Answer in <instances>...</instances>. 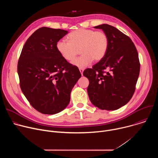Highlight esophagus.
I'll use <instances>...</instances> for the list:
<instances>
[{
	"mask_svg": "<svg viewBox=\"0 0 158 158\" xmlns=\"http://www.w3.org/2000/svg\"><path fill=\"white\" fill-rule=\"evenodd\" d=\"M79 71H80V73H81V75L82 76V74H83V71H84V69H79Z\"/></svg>",
	"mask_w": 158,
	"mask_h": 158,
	"instance_id": "34e87169",
	"label": "esophagus"
}]
</instances>
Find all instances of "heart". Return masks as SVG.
I'll list each match as a JSON object with an SVG mask.
<instances>
[{"label": "heart", "mask_w": 158, "mask_h": 158, "mask_svg": "<svg viewBox=\"0 0 158 158\" xmlns=\"http://www.w3.org/2000/svg\"><path fill=\"white\" fill-rule=\"evenodd\" d=\"M69 42L59 40L56 43V49L67 61H72L78 50L82 56L72 63L79 68H85L94 61H99L105 56L109 46V39L102 31L79 29L68 35Z\"/></svg>", "instance_id": "b5f03b06"}]
</instances>
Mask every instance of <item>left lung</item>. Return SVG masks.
<instances>
[{
  "label": "left lung",
  "mask_w": 158,
  "mask_h": 158,
  "mask_svg": "<svg viewBox=\"0 0 158 158\" xmlns=\"http://www.w3.org/2000/svg\"><path fill=\"white\" fill-rule=\"evenodd\" d=\"M94 28L107 34L109 46L104 58L83 73L89 81L88 96L100 109L116 110L135 91L140 71L138 51L131 39L116 27L104 24Z\"/></svg>",
  "instance_id": "1"
}]
</instances>
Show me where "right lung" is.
<instances>
[{
	"label": "right lung",
	"instance_id": "obj_1",
	"mask_svg": "<svg viewBox=\"0 0 158 158\" xmlns=\"http://www.w3.org/2000/svg\"><path fill=\"white\" fill-rule=\"evenodd\" d=\"M68 32L43 27L22 48L17 73L22 93L31 105L44 114H55L68 106L71 93L81 77L77 67L62 58L56 43Z\"/></svg>",
	"mask_w": 158,
	"mask_h": 158
}]
</instances>
